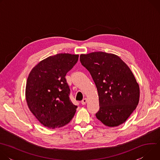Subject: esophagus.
<instances>
[{
  "instance_id": "34e87169",
  "label": "esophagus",
  "mask_w": 160,
  "mask_h": 160,
  "mask_svg": "<svg viewBox=\"0 0 160 160\" xmlns=\"http://www.w3.org/2000/svg\"><path fill=\"white\" fill-rule=\"evenodd\" d=\"M87 102V99L86 98H84V99L81 101V103H82V105H84V104H86Z\"/></svg>"
}]
</instances>
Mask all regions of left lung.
Masks as SVG:
<instances>
[{"label":"left lung","mask_w":160,"mask_h":160,"mask_svg":"<svg viewBox=\"0 0 160 160\" xmlns=\"http://www.w3.org/2000/svg\"><path fill=\"white\" fill-rule=\"evenodd\" d=\"M80 60L97 87V118L110 127L123 123L138 106L140 94L128 66L118 56L104 52L81 54Z\"/></svg>","instance_id":"8db88e82"}]
</instances>
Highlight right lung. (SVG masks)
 Listing matches in <instances>:
<instances>
[{
    "instance_id": "right-lung-1",
    "label": "right lung",
    "mask_w": 160,
    "mask_h": 160,
    "mask_svg": "<svg viewBox=\"0 0 160 160\" xmlns=\"http://www.w3.org/2000/svg\"><path fill=\"white\" fill-rule=\"evenodd\" d=\"M78 60V55L58 54L40 61L29 74L27 102L33 115L45 127H63L75 115L77 106L70 100L65 76Z\"/></svg>"
}]
</instances>
